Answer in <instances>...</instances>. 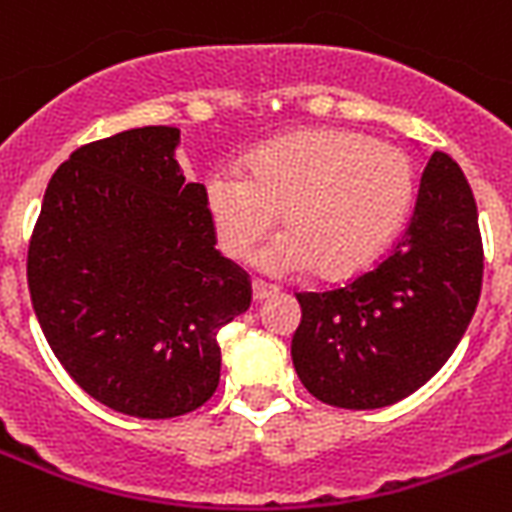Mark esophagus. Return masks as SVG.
Instances as JSON below:
<instances>
[{"mask_svg": "<svg viewBox=\"0 0 512 512\" xmlns=\"http://www.w3.org/2000/svg\"><path fill=\"white\" fill-rule=\"evenodd\" d=\"M277 290L272 285H267L264 280H253V301H264V298L275 296Z\"/></svg>", "mask_w": 512, "mask_h": 512, "instance_id": "esophagus-1", "label": "esophagus"}]
</instances>
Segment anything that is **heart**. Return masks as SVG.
<instances>
[{"label":"heart","mask_w":512,"mask_h":512,"mask_svg":"<svg viewBox=\"0 0 512 512\" xmlns=\"http://www.w3.org/2000/svg\"><path fill=\"white\" fill-rule=\"evenodd\" d=\"M415 198V171L399 147L341 129H304L269 142L248 161L206 179L216 237L232 259L251 256L275 230L285 235L261 253V269L325 280L365 272L402 230Z\"/></svg>","instance_id":"b5f03b06"}]
</instances>
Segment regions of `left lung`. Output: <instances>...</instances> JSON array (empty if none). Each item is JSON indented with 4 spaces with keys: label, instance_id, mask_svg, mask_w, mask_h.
<instances>
[{
    "label": "left lung",
    "instance_id": "obj_1",
    "mask_svg": "<svg viewBox=\"0 0 512 512\" xmlns=\"http://www.w3.org/2000/svg\"><path fill=\"white\" fill-rule=\"evenodd\" d=\"M484 243L468 179L428 158L407 232L338 288L301 290L290 357L306 391L343 410L399 402L441 370L476 312Z\"/></svg>",
    "mask_w": 512,
    "mask_h": 512
}]
</instances>
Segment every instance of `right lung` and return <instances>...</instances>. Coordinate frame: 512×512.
<instances>
[{
  "instance_id": "add662e5",
  "label": "right lung",
  "mask_w": 512,
  "mask_h": 512,
  "mask_svg": "<svg viewBox=\"0 0 512 512\" xmlns=\"http://www.w3.org/2000/svg\"><path fill=\"white\" fill-rule=\"evenodd\" d=\"M179 129L89 142L49 179L28 290L49 349L105 407L166 420L214 396L216 333L251 306V277L216 251L206 187L174 161Z\"/></svg>"
}]
</instances>
